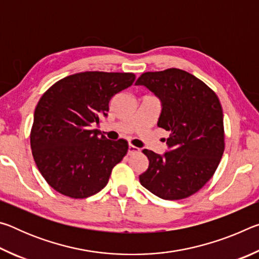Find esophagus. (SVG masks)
<instances>
[{"label":"esophagus","instance_id":"34e87169","mask_svg":"<svg viewBox=\"0 0 259 259\" xmlns=\"http://www.w3.org/2000/svg\"><path fill=\"white\" fill-rule=\"evenodd\" d=\"M136 152H139V148H137L136 146L129 144V146H128V154L131 155V154H134V153H136Z\"/></svg>","mask_w":259,"mask_h":259}]
</instances>
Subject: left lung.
I'll list each match as a JSON object with an SVG mask.
<instances>
[{"label":"left lung","mask_w":259,"mask_h":259,"mask_svg":"<svg viewBox=\"0 0 259 259\" xmlns=\"http://www.w3.org/2000/svg\"><path fill=\"white\" fill-rule=\"evenodd\" d=\"M136 85L160 98L157 125L170 133L163 155L143 150L150 164L139 182L161 199L188 198L213 176L224 153L221 102L204 82L178 68L143 73Z\"/></svg>","instance_id":"8db88e82"}]
</instances>
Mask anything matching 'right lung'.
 <instances>
[{
	"instance_id": "obj_1",
	"label": "right lung",
	"mask_w": 259,
	"mask_h": 259,
	"mask_svg": "<svg viewBox=\"0 0 259 259\" xmlns=\"http://www.w3.org/2000/svg\"><path fill=\"white\" fill-rule=\"evenodd\" d=\"M134 73L82 72L61 78L38 100L30 148L38 171L60 194L84 199L102 191L128 152L93 125L107 115L111 99L133 84Z\"/></svg>"
}]
</instances>
